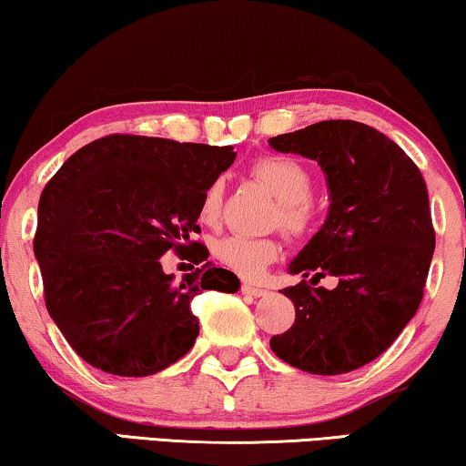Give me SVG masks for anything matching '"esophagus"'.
I'll return each instance as SVG.
<instances>
[{
	"label": "esophagus",
	"instance_id": "1",
	"mask_svg": "<svg viewBox=\"0 0 466 466\" xmlns=\"http://www.w3.org/2000/svg\"><path fill=\"white\" fill-rule=\"evenodd\" d=\"M242 293H247V296H253V298H264L268 296V289L264 287H255V285H248V283H242Z\"/></svg>",
	"mask_w": 466,
	"mask_h": 466
}]
</instances>
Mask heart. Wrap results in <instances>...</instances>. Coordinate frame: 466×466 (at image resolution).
Listing matches in <instances>:
<instances>
[{
	"label": "heart",
	"instance_id": "b5f03b06",
	"mask_svg": "<svg viewBox=\"0 0 466 466\" xmlns=\"http://www.w3.org/2000/svg\"><path fill=\"white\" fill-rule=\"evenodd\" d=\"M253 179L270 189L277 198L274 224L291 238H301L317 221V205L312 200V173L289 156H261L248 168ZM224 208V183L215 179L205 187L198 202V221L215 226ZM213 255L232 272L245 279H258L266 266L279 258V242L272 236L228 234L213 242Z\"/></svg>",
	"mask_w": 466,
	"mask_h": 466
}]
</instances>
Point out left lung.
<instances>
[{
	"label": "left lung",
	"mask_w": 466,
	"mask_h": 466,
	"mask_svg": "<svg viewBox=\"0 0 466 466\" xmlns=\"http://www.w3.org/2000/svg\"><path fill=\"white\" fill-rule=\"evenodd\" d=\"M283 154L317 160L329 183V215L291 261L304 274L280 293L296 320L272 336L277 357L301 371L338 376L382 355L414 317L435 251L427 183L414 160L376 128L325 120L272 137ZM311 282L336 276V290Z\"/></svg>",
	"instance_id": "left-lung-1"
}]
</instances>
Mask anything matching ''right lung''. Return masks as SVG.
<instances>
[{
	"instance_id": "right-lung-1",
	"label": "right lung",
	"mask_w": 466,
	"mask_h": 466,
	"mask_svg": "<svg viewBox=\"0 0 466 466\" xmlns=\"http://www.w3.org/2000/svg\"><path fill=\"white\" fill-rule=\"evenodd\" d=\"M234 158L230 146L107 135L46 183L34 238L44 299L84 361L128 378L167 370L198 338L192 299L238 289L224 268L205 264L175 283L160 264L167 251L208 258L192 240L198 202Z\"/></svg>"
}]
</instances>
